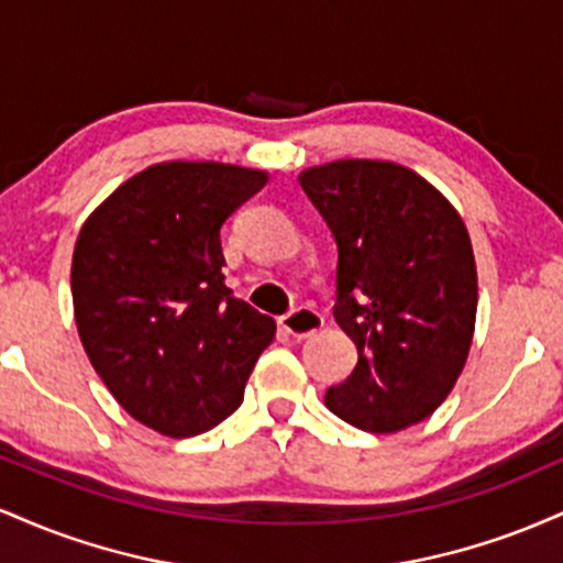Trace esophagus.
<instances>
[{
  "label": "esophagus",
  "instance_id": "34e87169",
  "mask_svg": "<svg viewBox=\"0 0 563 563\" xmlns=\"http://www.w3.org/2000/svg\"><path fill=\"white\" fill-rule=\"evenodd\" d=\"M280 328L296 339H307V335L318 333L322 328V314L312 307H296L280 318Z\"/></svg>",
  "mask_w": 563,
  "mask_h": 563
}]
</instances>
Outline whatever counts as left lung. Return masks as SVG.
<instances>
[{
  "mask_svg": "<svg viewBox=\"0 0 563 563\" xmlns=\"http://www.w3.org/2000/svg\"><path fill=\"white\" fill-rule=\"evenodd\" d=\"M331 230L333 318L357 346L339 418L373 434L423 421L466 365L476 264L463 219L426 179L389 161H335L299 177Z\"/></svg>",
  "mask_w": 563,
  "mask_h": 563,
  "instance_id": "left-lung-1",
  "label": "left lung"
}]
</instances>
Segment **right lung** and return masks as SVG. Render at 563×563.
<instances>
[{"label":"right lung","instance_id":"right-lung-1","mask_svg":"<svg viewBox=\"0 0 563 563\" xmlns=\"http://www.w3.org/2000/svg\"><path fill=\"white\" fill-rule=\"evenodd\" d=\"M267 174L214 161L140 172L79 232L76 325L97 376L166 437L214 429L243 402L275 320L224 286L219 230Z\"/></svg>","mask_w":563,"mask_h":563}]
</instances>
